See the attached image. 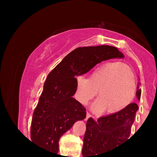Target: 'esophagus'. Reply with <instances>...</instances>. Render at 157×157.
<instances>
[{
    "mask_svg": "<svg viewBox=\"0 0 157 157\" xmlns=\"http://www.w3.org/2000/svg\"><path fill=\"white\" fill-rule=\"evenodd\" d=\"M91 117H93V116H91V115L90 114V113H89V112H87V114H86V120H88V119H90V118H91Z\"/></svg>",
    "mask_w": 157,
    "mask_h": 157,
    "instance_id": "1",
    "label": "esophagus"
}]
</instances>
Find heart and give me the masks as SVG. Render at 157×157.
Here are the masks:
<instances>
[{
  "instance_id": "1",
  "label": "heart",
  "mask_w": 157,
  "mask_h": 157,
  "mask_svg": "<svg viewBox=\"0 0 157 157\" xmlns=\"http://www.w3.org/2000/svg\"><path fill=\"white\" fill-rule=\"evenodd\" d=\"M99 99L93 106L95 112L116 114L126 109L135 95V78L132 71L120 62L101 65L86 78H76V99L86 105L96 97Z\"/></svg>"
}]
</instances>
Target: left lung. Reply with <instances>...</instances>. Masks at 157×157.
<instances>
[{
    "instance_id": "8db88e82",
    "label": "left lung",
    "mask_w": 157,
    "mask_h": 157,
    "mask_svg": "<svg viewBox=\"0 0 157 157\" xmlns=\"http://www.w3.org/2000/svg\"><path fill=\"white\" fill-rule=\"evenodd\" d=\"M141 83L137 85L136 96L140 101ZM138 106L131 103L116 114L108 115L98 120H87L82 153L83 157H105L102 155L116 150L130 139L131 127Z\"/></svg>"
}]
</instances>
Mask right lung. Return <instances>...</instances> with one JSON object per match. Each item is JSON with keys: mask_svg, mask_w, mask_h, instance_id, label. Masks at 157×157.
I'll return each instance as SVG.
<instances>
[{"mask_svg": "<svg viewBox=\"0 0 157 157\" xmlns=\"http://www.w3.org/2000/svg\"><path fill=\"white\" fill-rule=\"evenodd\" d=\"M123 57L118 48L110 45L79 47L67 54L47 76L33 113L31 141L46 150L58 152L60 137L86 116L85 108L72 98L76 92L75 77L104 60Z\"/></svg>", "mask_w": 157, "mask_h": 157, "instance_id": "add662e5", "label": "right lung"}]
</instances>
